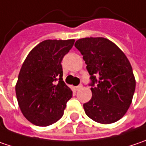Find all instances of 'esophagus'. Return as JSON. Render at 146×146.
Returning a JSON list of instances; mask_svg holds the SVG:
<instances>
[{
    "label": "esophagus",
    "instance_id": "1",
    "mask_svg": "<svg viewBox=\"0 0 146 146\" xmlns=\"http://www.w3.org/2000/svg\"><path fill=\"white\" fill-rule=\"evenodd\" d=\"M82 88V85H79V86H78V87H76V90L77 91H79L80 89Z\"/></svg>",
    "mask_w": 146,
    "mask_h": 146
}]
</instances>
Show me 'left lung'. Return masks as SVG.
Listing matches in <instances>:
<instances>
[{
  "instance_id": "8db88e82",
  "label": "left lung",
  "mask_w": 146,
  "mask_h": 146,
  "mask_svg": "<svg viewBox=\"0 0 146 146\" xmlns=\"http://www.w3.org/2000/svg\"><path fill=\"white\" fill-rule=\"evenodd\" d=\"M74 46L82 54L92 80V96L83 104L85 113L101 124L119 121L131 106L135 89L128 58L116 44L102 37L79 39Z\"/></svg>"
}]
</instances>
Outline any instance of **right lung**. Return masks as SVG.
Returning a JSON list of instances; mask_svg holds the SVG:
<instances>
[{
  "label": "right lung",
  "instance_id": "right-lung-1",
  "mask_svg": "<svg viewBox=\"0 0 146 146\" xmlns=\"http://www.w3.org/2000/svg\"><path fill=\"white\" fill-rule=\"evenodd\" d=\"M74 41H42L25 59L15 84V93L22 114L32 124L50 125L64 115L73 92L63 81L61 62Z\"/></svg>",
  "mask_w": 146,
  "mask_h": 146
}]
</instances>
